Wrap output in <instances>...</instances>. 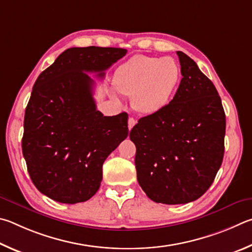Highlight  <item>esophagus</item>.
<instances>
[{
  "mask_svg": "<svg viewBox=\"0 0 252 252\" xmlns=\"http://www.w3.org/2000/svg\"><path fill=\"white\" fill-rule=\"evenodd\" d=\"M135 124H136L135 118H133V117H129V118H128V129H129V130H130L131 128H133V127L135 126Z\"/></svg>",
  "mask_w": 252,
  "mask_h": 252,
  "instance_id": "34e87169",
  "label": "esophagus"
}]
</instances>
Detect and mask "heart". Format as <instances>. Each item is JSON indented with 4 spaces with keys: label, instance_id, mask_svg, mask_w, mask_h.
I'll list each match as a JSON object with an SVG mask.
<instances>
[{
    "label": "heart",
    "instance_id": "heart-1",
    "mask_svg": "<svg viewBox=\"0 0 252 252\" xmlns=\"http://www.w3.org/2000/svg\"><path fill=\"white\" fill-rule=\"evenodd\" d=\"M180 76L179 65L171 57L135 55L118 66L113 86L121 95L131 97L138 113L154 115L170 104Z\"/></svg>",
    "mask_w": 252,
    "mask_h": 252
}]
</instances>
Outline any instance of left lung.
Wrapping results in <instances>:
<instances>
[{
  "label": "left lung",
  "instance_id": "left-lung-1",
  "mask_svg": "<svg viewBox=\"0 0 252 252\" xmlns=\"http://www.w3.org/2000/svg\"><path fill=\"white\" fill-rule=\"evenodd\" d=\"M183 78L170 104L129 133L139 186L149 199L187 204L208 190L221 166L226 115L213 82L178 51Z\"/></svg>",
  "mask_w": 252,
  "mask_h": 252
}]
</instances>
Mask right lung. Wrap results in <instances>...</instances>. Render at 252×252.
<instances>
[{
  "label": "right lung",
  "instance_id": "add662e5",
  "mask_svg": "<svg viewBox=\"0 0 252 252\" xmlns=\"http://www.w3.org/2000/svg\"><path fill=\"white\" fill-rule=\"evenodd\" d=\"M125 48L72 47L39 74L25 109L22 151L39 191L62 204L95 195L103 164L127 136V113L104 116L93 98L94 81L126 55Z\"/></svg>",
  "mask_w": 252,
  "mask_h": 252
}]
</instances>
